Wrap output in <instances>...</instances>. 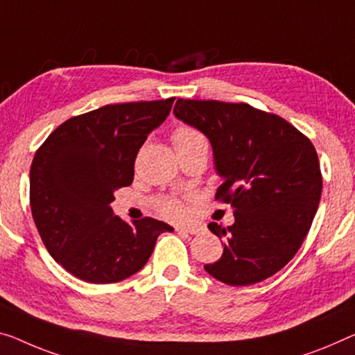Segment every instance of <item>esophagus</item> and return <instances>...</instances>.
<instances>
[{
    "mask_svg": "<svg viewBox=\"0 0 355 355\" xmlns=\"http://www.w3.org/2000/svg\"><path fill=\"white\" fill-rule=\"evenodd\" d=\"M176 232L196 234V233H200V228H196V227H176Z\"/></svg>",
    "mask_w": 355,
    "mask_h": 355,
    "instance_id": "34e87169",
    "label": "esophagus"
}]
</instances>
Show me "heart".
Wrapping results in <instances>:
<instances>
[{
    "mask_svg": "<svg viewBox=\"0 0 355 355\" xmlns=\"http://www.w3.org/2000/svg\"><path fill=\"white\" fill-rule=\"evenodd\" d=\"M173 143H174V147H176V150H184L195 146L208 144L206 143L205 135L193 127H189V125H179V127L174 128ZM157 208H159L160 214L163 217H166V219L174 220V222L185 220L189 216V209L184 201L179 198H174V196L160 198L157 201Z\"/></svg>",
    "mask_w": 355,
    "mask_h": 355,
    "instance_id": "1",
    "label": "heart"
}]
</instances>
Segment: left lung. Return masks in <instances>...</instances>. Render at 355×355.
Returning <instances> with one entry per match:
<instances>
[{
	"label": "left lung",
	"instance_id": "left-lung-1",
	"mask_svg": "<svg viewBox=\"0 0 355 355\" xmlns=\"http://www.w3.org/2000/svg\"><path fill=\"white\" fill-rule=\"evenodd\" d=\"M174 116L206 135L217 174L216 200L232 205L234 223L223 254L205 270L228 286H250L293 259L318 211L322 193L318 152L302 132L276 114L246 103L182 100Z\"/></svg>",
	"mask_w": 355,
	"mask_h": 355
}]
</instances>
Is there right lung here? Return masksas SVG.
<instances>
[{"mask_svg": "<svg viewBox=\"0 0 355 355\" xmlns=\"http://www.w3.org/2000/svg\"><path fill=\"white\" fill-rule=\"evenodd\" d=\"M174 98L106 105L63 122L36 150L30 206L49 254L90 284L138 272L155 241L173 227L152 217L127 223L114 216V192L133 182L136 155L165 122Z\"/></svg>", "mask_w": 355, "mask_h": 355, "instance_id": "right-lung-1", "label": "right lung"}]
</instances>
